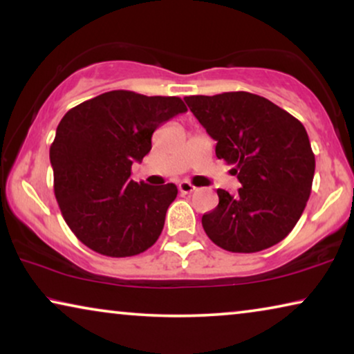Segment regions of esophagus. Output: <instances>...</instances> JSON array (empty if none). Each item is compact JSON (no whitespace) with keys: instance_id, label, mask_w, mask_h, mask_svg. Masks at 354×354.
Segmentation results:
<instances>
[{"instance_id":"1","label":"esophagus","mask_w":354,"mask_h":354,"mask_svg":"<svg viewBox=\"0 0 354 354\" xmlns=\"http://www.w3.org/2000/svg\"><path fill=\"white\" fill-rule=\"evenodd\" d=\"M178 189H179V192H181V194H191V192L196 191V186H194V184H191L189 181H181L178 184Z\"/></svg>"}]
</instances>
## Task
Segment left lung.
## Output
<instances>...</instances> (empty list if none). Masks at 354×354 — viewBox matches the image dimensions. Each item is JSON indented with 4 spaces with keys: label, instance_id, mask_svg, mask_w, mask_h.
Here are the masks:
<instances>
[{
    "label": "left lung",
    "instance_id": "1",
    "mask_svg": "<svg viewBox=\"0 0 354 354\" xmlns=\"http://www.w3.org/2000/svg\"><path fill=\"white\" fill-rule=\"evenodd\" d=\"M216 141V157L232 165L241 189H218L220 203L202 216L213 243L255 253L288 236L305 210L315 153L300 120L266 97L247 91L184 97Z\"/></svg>",
    "mask_w": 354,
    "mask_h": 354
}]
</instances>
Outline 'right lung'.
Segmentation results:
<instances>
[{"label": "right lung", "instance_id": "1", "mask_svg": "<svg viewBox=\"0 0 354 354\" xmlns=\"http://www.w3.org/2000/svg\"><path fill=\"white\" fill-rule=\"evenodd\" d=\"M186 111L175 96L117 89L62 117L49 149L54 196L80 242L112 258L139 255L157 242L178 189L133 181L131 165L151 151L152 133Z\"/></svg>", "mask_w": 354, "mask_h": 354}]
</instances>
